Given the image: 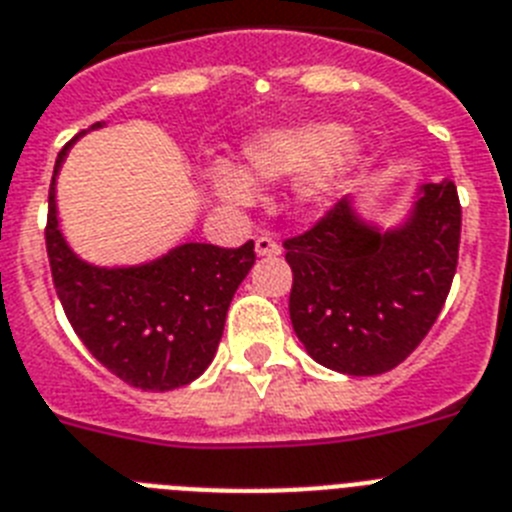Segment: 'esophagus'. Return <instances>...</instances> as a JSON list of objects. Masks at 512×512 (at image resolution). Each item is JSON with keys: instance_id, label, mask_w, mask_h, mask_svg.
Segmentation results:
<instances>
[{"instance_id": "1", "label": "esophagus", "mask_w": 512, "mask_h": 512, "mask_svg": "<svg viewBox=\"0 0 512 512\" xmlns=\"http://www.w3.org/2000/svg\"><path fill=\"white\" fill-rule=\"evenodd\" d=\"M255 252L260 257H275V255H281V244L275 242L270 234H262V237H257L255 242Z\"/></svg>"}]
</instances>
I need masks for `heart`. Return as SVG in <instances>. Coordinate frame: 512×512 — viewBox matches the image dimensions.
I'll return each instance as SVG.
<instances>
[{"instance_id": "obj_1", "label": "heart", "mask_w": 512, "mask_h": 512, "mask_svg": "<svg viewBox=\"0 0 512 512\" xmlns=\"http://www.w3.org/2000/svg\"><path fill=\"white\" fill-rule=\"evenodd\" d=\"M361 159V141L337 123H299L257 133L244 146L247 175L226 162L211 164L208 182L219 198L231 206H250L255 185H275L305 175L299 188L304 206H322L335 195L345 175Z\"/></svg>"}]
</instances>
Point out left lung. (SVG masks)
I'll return each instance as SVG.
<instances>
[{"mask_svg":"<svg viewBox=\"0 0 512 512\" xmlns=\"http://www.w3.org/2000/svg\"><path fill=\"white\" fill-rule=\"evenodd\" d=\"M459 239L461 203L451 180L422 185L397 229L366 224L345 198L286 239L288 311L306 353L348 376L397 368L446 304Z\"/></svg>","mask_w":512,"mask_h":512,"instance_id":"1","label":"left lung"}]
</instances>
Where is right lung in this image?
<instances>
[{
    "instance_id": "1",
    "label": "right lung",
    "mask_w": 512,
    "mask_h": 512,
    "mask_svg": "<svg viewBox=\"0 0 512 512\" xmlns=\"http://www.w3.org/2000/svg\"><path fill=\"white\" fill-rule=\"evenodd\" d=\"M71 144L56 157L46 224L53 286L66 319L97 361L126 384L144 391L190 384L216 355L231 299L255 265V242L237 250L188 242L133 268L79 260L56 216V175Z\"/></svg>"
}]
</instances>
